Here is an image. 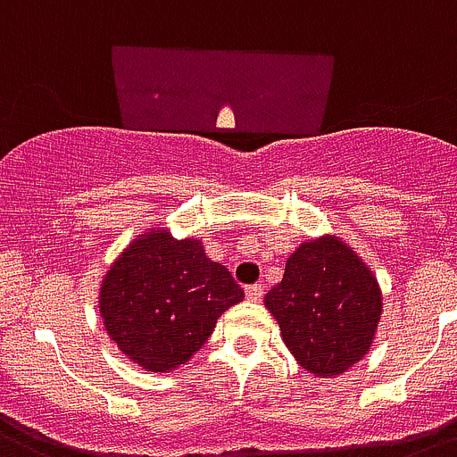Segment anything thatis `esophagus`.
Wrapping results in <instances>:
<instances>
[{
    "mask_svg": "<svg viewBox=\"0 0 457 457\" xmlns=\"http://www.w3.org/2000/svg\"><path fill=\"white\" fill-rule=\"evenodd\" d=\"M244 293H246V297L251 302H258L264 293V286L262 283H253V286H246V290H244Z\"/></svg>",
    "mask_w": 457,
    "mask_h": 457,
    "instance_id": "obj_1",
    "label": "esophagus"
}]
</instances>
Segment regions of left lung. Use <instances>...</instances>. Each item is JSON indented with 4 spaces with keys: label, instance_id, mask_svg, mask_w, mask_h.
I'll return each mask as SVG.
<instances>
[{
    "label": "left lung",
    "instance_id": "obj_1",
    "mask_svg": "<svg viewBox=\"0 0 457 457\" xmlns=\"http://www.w3.org/2000/svg\"><path fill=\"white\" fill-rule=\"evenodd\" d=\"M283 341L316 377H337L371 346L381 290L362 260L335 237L306 241L264 297Z\"/></svg>",
    "mask_w": 457,
    "mask_h": 457
}]
</instances>
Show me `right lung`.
<instances>
[{
  "mask_svg": "<svg viewBox=\"0 0 457 457\" xmlns=\"http://www.w3.org/2000/svg\"><path fill=\"white\" fill-rule=\"evenodd\" d=\"M244 290L195 239L167 229L134 239L106 271L99 312L106 332L132 362L148 371L183 365L204 346L216 320Z\"/></svg>",
  "mask_w": 457,
  "mask_h": 457,
  "instance_id": "right-lung-1",
  "label": "right lung"
}]
</instances>
